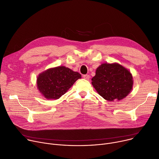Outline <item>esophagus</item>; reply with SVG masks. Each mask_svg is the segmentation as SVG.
I'll return each instance as SVG.
<instances>
[{
  "mask_svg": "<svg viewBox=\"0 0 159 159\" xmlns=\"http://www.w3.org/2000/svg\"><path fill=\"white\" fill-rule=\"evenodd\" d=\"M83 77H84V79H86V80H89V78H90V76L88 74H85V75H83Z\"/></svg>",
  "mask_w": 159,
  "mask_h": 159,
  "instance_id": "obj_1",
  "label": "esophagus"
}]
</instances>
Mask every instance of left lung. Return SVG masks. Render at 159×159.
<instances>
[{"instance_id":"obj_1","label":"left lung","mask_w":159,"mask_h":159,"mask_svg":"<svg viewBox=\"0 0 159 159\" xmlns=\"http://www.w3.org/2000/svg\"><path fill=\"white\" fill-rule=\"evenodd\" d=\"M92 84L98 94L110 102L120 100L131 92L133 80L131 74L118 63H104L96 71Z\"/></svg>"}]
</instances>
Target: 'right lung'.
<instances>
[{"label":"right lung","instance_id":"obj_1","mask_svg":"<svg viewBox=\"0 0 159 159\" xmlns=\"http://www.w3.org/2000/svg\"><path fill=\"white\" fill-rule=\"evenodd\" d=\"M81 78L78 72L65 66L51 68L37 78V88L47 99H58Z\"/></svg>","mask_w":159,"mask_h":159}]
</instances>
